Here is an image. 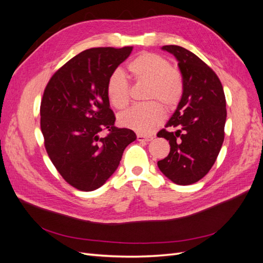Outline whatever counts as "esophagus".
I'll use <instances>...</instances> for the list:
<instances>
[{
    "mask_svg": "<svg viewBox=\"0 0 263 263\" xmlns=\"http://www.w3.org/2000/svg\"><path fill=\"white\" fill-rule=\"evenodd\" d=\"M153 139H154L153 136H145V135H141V134L137 135V140L138 141H150Z\"/></svg>",
    "mask_w": 263,
    "mask_h": 263,
    "instance_id": "1",
    "label": "esophagus"
}]
</instances>
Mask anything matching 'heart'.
Masks as SVG:
<instances>
[{"label":"heart","mask_w":263,"mask_h":263,"mask_svg":"<svg viewBox=\"0 0 263 263\" xmlns=\"http://www.w3.org/2000/svg\"><path fill=\"white\" fill-rule=\"evenodd\" d=\"M127 70L135 81L149 83L147 100H159L168 109L173 108L180 102L183 94L182 78L161 55L142 52L128 62ZM106 95L110 104L117 109H123L128 105L130 86L122 71L115 70L108 77ZM158 102L150 101L133 106L119 115V124L140 134L153 133L164 117V108Z\"/></svg>","instance_id":"heart-1"}]
</instances>
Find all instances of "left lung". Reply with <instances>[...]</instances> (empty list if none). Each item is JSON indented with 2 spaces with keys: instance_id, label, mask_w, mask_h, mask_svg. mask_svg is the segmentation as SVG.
<instances>
[{
  "instance_id": "1",
  "label": "left lung",
  "mask_w": 263,
  "mask_h": 263,
  "mask_svg": "<svg viewBox=\"0 0 263 263\" xmlns=\"http://www.w3.org/2000/svg\"><path fill=\"white\" fill-rule=\"evenodd\" d=\"M163 50L179 61L183 94L166 128L157 134L169 140L170 153L158 166L179 185L200 181L217 159L225 137L226 99L217 74L183 47L166 45Z\"/></svg>"
}]
</instances>
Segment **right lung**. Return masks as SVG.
<instances>
[{"label":"right lung","mask_w":263,"mask_h":263,"mask_svg":"<svg viewBox=\"0 0 263 263\" xmlns=\"http://www.w3.org/2000/svg\"><path fill=\"white\" fill-rule=\"evenodd\" d=\"M133 47H98L74 55L47 83L41 103V128L47 154L60 176L89 192L102 186L136 140L118 128L109 108L106 82ZM101 131H106L102 138Z\"/></svg>","instance_id":"right-lung-1"}]
</instances>
